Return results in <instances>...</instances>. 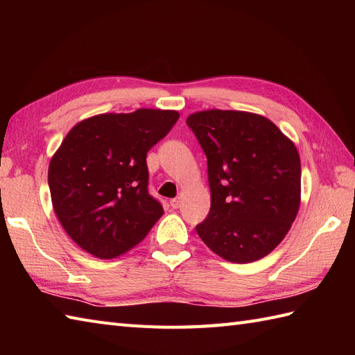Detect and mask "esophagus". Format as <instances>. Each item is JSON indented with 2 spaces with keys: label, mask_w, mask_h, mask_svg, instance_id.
Wrapping results in <instances>:
<instances>
[{
  "label": "esophagus",
  "mask_w": 355,
  "mask_h": 355,
  "mask_svg": "<svg viewBox=\"0 0 355 355\" xmlns=\"http://www.w3.org/2000/svg\"><path fill=\"white\" fill-rule=\"evenodd\" d=\"M180 202H182V200H180V197L172 198V200H171V207H172V209H178V207H180Z\"/></svg>",
  "instance_id": "1"
}]
</instances>
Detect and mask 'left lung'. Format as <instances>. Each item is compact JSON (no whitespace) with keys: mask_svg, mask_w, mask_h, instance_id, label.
I'll return each mask as SVG.
<instances>
[{"mask_svg":"<svg viewBox=\"0 0 355 355\" xmlns=\"http://www.w3.org/2000/svg\"><path fill=\"white\" fill-rule=\"evenodd\" d=\"M207 157L210 210L197 233L225 261L267 256L288 233L300 205V158L268 119L207 110L186 119Z\"/></svg>","mask_w":355,"mask_h":355,"instance_id":"1","label":"left lung"}]
</instances>
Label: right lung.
<instances>
[{"mask_svg":"<svg viewBox=\"0 0 355 355\" xmlns=\"http://www.w3.org/2000/svg\"><path fill=\"white\" fill-rule=\"evenodd\" d=\"M180 114L140 108L82 120L49 166L51 202L69 236L96 258L123 254L148 235L163 207L148 192V150Z\"/></svg>","mask_w":355,"mask_h":355,"instance_id":"add662e5","label":"right lung"}]
</instances>
